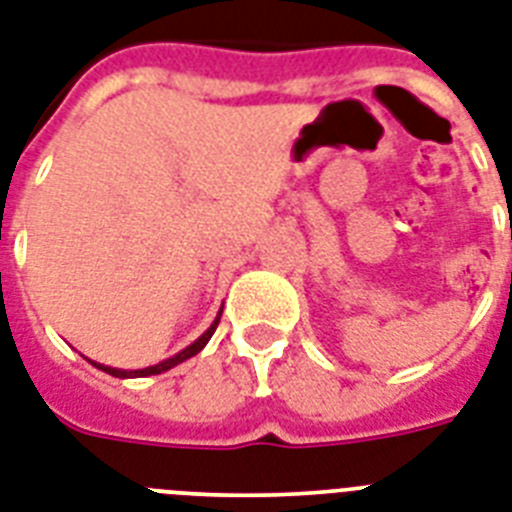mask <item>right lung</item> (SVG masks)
<instances>
[{
  "label": "right lung",
  "mask_w": 512,
  "mask_h": 512,
  "mask_svg": "<svg viewBox=\"0 0 512 512\" xmlns=\"http://www.w3.org/2000/svg\"><path fill=\"white\" fill-rule=\"evenodd\" d=\"M219 316H222V311H219L217 319L211 322V327L206 329L204 335L198 337L196 342H190L188 348H183V350H180V353H175V356H172V358H164V361H159V363H156V366H146V369L128 371V369H112V366H104V363H96V361H91V363H94L96 369L107 371V374H112V377H120V379H135V377H151V374H162V371H170L172 366L188 361V358H193V356H196V353H201V350L206 348V342L211 340V335H214V329H217Z\"/></svg>",
  "instance_id": "obj_1"
}]
</instances>
